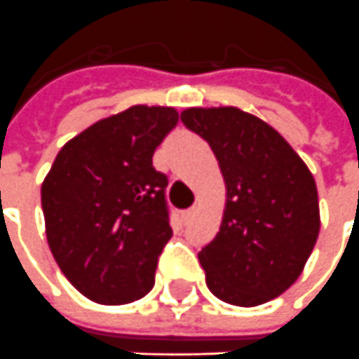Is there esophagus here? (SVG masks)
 <instances>
[{
  "label": "esophagus",
  "mask_w": 359,
  "mask_h": 359,
  "mask_svg": "<svg viewBox=\"0 0 359 359\" xmlns=\"http://www.w3.org/2000/svg\"><path fill=\"white\" fill-rule=\"evenodd\" d=\"M195 215H197V207H191V209H187V211L184 212V219L185 221H191Z\"/></svg>",
  "instance_id": "obj_1"
}]
</instances>
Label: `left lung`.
Returning a JSON list of instances; mask_svg holds the SVG:
<instances>
[{
  "mask_svg": "<svg viewBox=\"0 0 359 359\" xmlns=\"http://www.w3.org/2000/svg\"><path fill=\"white\" fill-rule=\"evenodd\" d=\"M185 127L219 162L226 199L222 221L199 262L215 297L258 307L287 291L320 231L315 177L266 121L238 107H189Z\"/></svg>",
  "mask_w": 359,
  "mask_h": 359,
  "instance_id": "1",
  "label": "left lung"
}]
</instances>
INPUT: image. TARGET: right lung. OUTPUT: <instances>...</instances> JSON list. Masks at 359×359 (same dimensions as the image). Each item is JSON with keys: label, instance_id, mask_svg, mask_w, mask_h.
I'll list each match as a JSON object with an SVG mask.
<instances>
[{"label": "right lung", "instance_id": "right-lung-1", "mask_svg": "<svg viewBox=\"0 0 359 359\" xmlns=\"http://www.w3.org/2000/svg\"><path fill=\"white\" fill-rule=\"evenodd\" d=\"M174 107L133 105L68 140L41 187L44 229L62 273L83 297L127 305L154 287L172 238L156 147L177 125Z\"/></svg>", "mask_w": 359, "mask_h": 359}]
</instances>
